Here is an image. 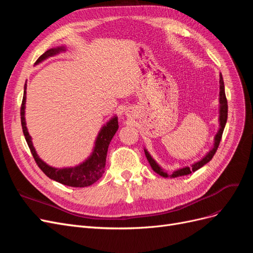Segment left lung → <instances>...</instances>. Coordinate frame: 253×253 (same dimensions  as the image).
Listing matches in <instances>:
<instances>
[{
	"instance_id": "obj_1",
	"label": "left lung",
	"mask_w": 253,
	"mask_h": 253,
	"mask_svg": "<svg viewBox=\"0 0 253 253\" xmlns=\"http://www.w3.org/2000/svg\"><path fill=\"white\" fill-rule=\"evenodd\" d=\"M219 110H218V131L216 133V135L214 136V141H213V147L207 152V154L200 160L193 163L190 167L186 166L183 168H179L177 170H174L172 173H168V171H166L164 168L160 167L156 160L151 156V154L149 153V151L144 149V154L145 157H147L148 162L151 166V168L153 169V171L156 172L158 175L163 176V177H170V178H175V177H179V176H185L188 174H191L192 172L197 171L198 169H201L203 166H205L206 164H208L210 160L212 159V157L215 154V152L218 148L220 139H221V135H223L224 128L226 126L227 122V117H228V104H227V99H226V94H225V84H224V79L221 74H219Z\"/></svg>"
}]
</instances>
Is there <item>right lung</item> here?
Listing matches in <instances>:
<instances>
[{
  "label": "right lung",
  "mask_w": 253,
  "mask_h": 253,
  "mask_svg": "<svg viewBox=\"0 0 253 253\" xmlns=\"http://www.w3.org/2000/svg\"><path fill=\"white\" fill-rule=\"evenodd\" d=\"M66 51L65 45H61V46L52 47L48 50L45 51L40 58L36 61V65L42 63L44 60L48 59L49 57H53L59 55L60 52ZM26 88L27 84L25 82L24 85V95H23L22 106H21V124L23 133H24L26 142L30 149V152L36 160L37 165L39 166L40 169L44 172V174L48 176L52 180H56L62 185L68 187H75V188H84L93 185L99 178L101 177L104 173V167L106 162V153L111 140L113 139L114 135L116 134L118 126V117L116 115L101 126L100 131L98 132V135L95 139V144L93 151H91L90 155L84 159L82 163L75 167H66V168H55L47 165L38 155V153L34 147L32 136L29 135L28 129L26 126V120H25V109H26Z\"/></svg>",
  "instance_id": "add662e5"
}]
</instances>
